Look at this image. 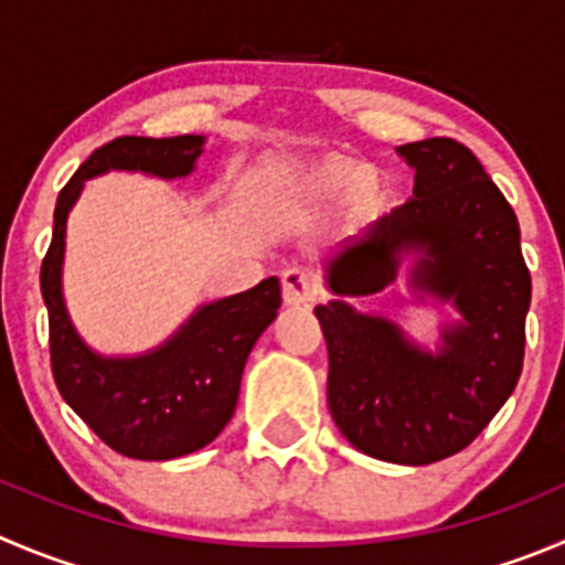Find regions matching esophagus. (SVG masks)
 Segmentation results:
<instances>
[{"mask_svg":"<svg viewBox=\"0 0 565 565\" xmlns=\"http://www.w3.org/2000/svg\"><path fill=\"white\" fill-rule=\"evenodd\" d=\"M316 297H319V282L310 268L291 266L282 271V299L288 305H310Z\"/></svg>","mask_w":565,"mask_h":565,"instance_id":"obj_1","label":"esophagus"}]
</instances>
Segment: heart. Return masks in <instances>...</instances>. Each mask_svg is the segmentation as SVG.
<instances>
[{"label":"heart","mask_w":565,"mask_h":565,"mask_svg":"<svg viewBox=\"0 0 565 565\" xmlns=\"http://www.w3.org/2000/svg\"><path fill=\"white\" fill-rule=\"evenodd\" d=\"M349 180H352V171L349 169H327L324 174H321V185L324 188H341L347 185Z\"/></svg>","instance_id":"b5f03b06"}]
</instances>
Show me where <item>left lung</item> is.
Here are the masks:
<instances>
[{
    "label": "left lung",
    "instance_id": "left-lung-1",
    "mask_svg": "<svg viewBox=\"0 0 565 565\" xmlns=\"http://www.w3.org/2000/svg\"><path fill=\"white\" fill-rule=\"evenodd\" d=\"M413 199L338 244L327 282L338 297L377 294L399 255L418 252L413 288L455 302L466 324L427 354L391 321L335 299L316 308L330 354L327 405L360 452L427 466L458 455L508 402L524 363L530 268L519 218L477 154L455 138L405 143Z\"/></svg>",
    "mask_w": 565,
    "mask_h": 565
}]
</instances>
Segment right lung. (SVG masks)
Returning <instances> with one entry per match:
<instances>
[{
    "label": "right lung",
    "mask_w": 565,
    "mask_h": 565,
    "mask_svg": "<svg viewBox=\"0 0 565 565\" xmlns=\"http://www.w3.org/2000/svg\"><path fill=\"white\" fill-rule=\"evenodd\" d=\"M199 152L202 136H121L94 149L57 196L52 244L41 263L57 391L125 458L171 460L207 447L233 418L246 358L282 302L279 279L268 277L249 291L205 305L166 347L130 360L99 358L74 332L61 294V263L68 207L83 180L107 169L185 177Z\"/></svg>",
    "instance_id": "1"
}]
</instances>
